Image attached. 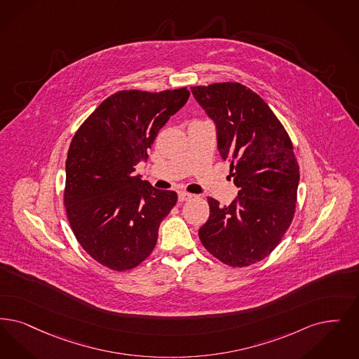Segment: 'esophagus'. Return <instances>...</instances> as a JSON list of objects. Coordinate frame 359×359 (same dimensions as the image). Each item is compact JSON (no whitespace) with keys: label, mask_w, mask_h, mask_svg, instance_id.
Here are the masks:
<instances>
[{"label":"esophagus","mask_w":359,"mask_h":359,"mask_svg":"<svg viewBox=\"0 0 359 359\" xmlns=\"http://www.w3.org/2000/svg\"><path fill=\"white\" fill-rule=\"evenodd\" d=\"M192 198H194L192 194H188V192H184V191H180V192L177 194V199H179V201H189V199H192Z\"/></svg>","instance_id":"obj_1"}]
</instances>
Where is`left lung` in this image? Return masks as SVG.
Wrapping results in <instances>:
<instances>
[{"label":"left lung","mask_w":359,"mask_h":359,"mask_svg":"<svg viewBox=\"0 0 359 359\" xmlns=\"http://www.w3.org/2000/svg\"><path fill=\"white\" fill-rule=\"evenodd\" d=\"M214 121L217 149L231 164L238 196L222 207L208 198L203 245L220 262L244 267L266 258L295 212L299 167L292 144L264 100L239 83L191 86Z\"/></svg>","instance_id":"1"}]
</instances>
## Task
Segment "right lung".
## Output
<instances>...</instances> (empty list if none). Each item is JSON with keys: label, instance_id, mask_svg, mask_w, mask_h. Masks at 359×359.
<instances>
[{"label": "right lung", "instance_id": "1", "mask_svg": "<svg viewBox=\"0 0 359 359\" xmlns=\"http://www.w3.org/2000/svg\"><path fill=\"white\" fill-rule=\"evenodd\" d=\"M188 97L186 88L120 90L73 137L65 161L67 215L81 247L111 270H130L148 258L176 204L175 191L156 189L133 172Z\"/></svg>", "mask_w": 359, "mask_h": 359}]
</instances>
